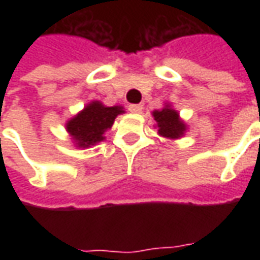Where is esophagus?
I'll list each match as a JSON object with an SVG mask.
<instances>
[{"label":"esophagus","mask_w":260,"mask_h":260,"mask_svg":"<svg viewBox=\"0 0 260 260\" xmlns=\"http://www.w3.org/2000/svg\"><path fill=\"white\" fill-rule=\"evenodd\" d=\"M142 110H143V106H142V104H131L129 106L131 113L139 114V113H142Z\"/></svg>","instance_id":"34e87169"}]
</instances>
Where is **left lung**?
I'll use <instances>...</instances> for the list:
<instances>
[{
    "mask_svg": "<svg viewBox=\"0 0 260 260\" xmlns=\"http://www.w3.org/2000/svg\"><path fill=\"white\" fill-rule=\"evenodd\" d=\"M156 121L154 128H157V134L167 139H180L185 135L188 126L181 119L180 113L171 104L166 103L163 108L154 110L152 113Z\"/></svg>",
    "mask_w": 260,
    "mask_h": 260,
    "instance_id": "obj_1",
    "label": "left lung"
}]
</instances>
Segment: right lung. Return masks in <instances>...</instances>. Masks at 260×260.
I'll return each mask as SVG.
<instances>
[{
  "instance_id": "obj_1",
  "label": "right lung",
  "mask_w": 260,
  "mask_h": 260,
  "mask_svg": "<svg viewBox=\"0 0 260 260\" xmlns=\"http://www.w3.org/2000/svg\"><path fill=\"white\" fill-rule=\"evenodd\" d=\"M122 106L107 107L99 100L87 103L83 110L65 122V129L78 149H87L106 139V131L113 126L119 114H124Z\"/></svg>"
}]
</instances>
